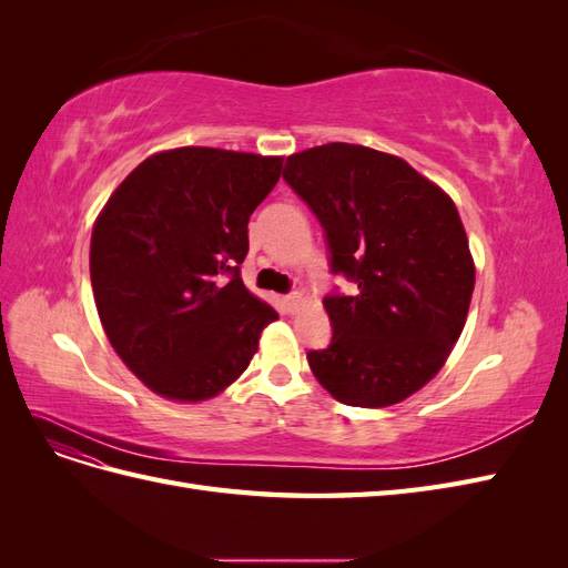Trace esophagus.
<instances>
[{"mask_svg":"<svg viewBox=\"0 0 568 568\" xmlns=\"http://www.w3.org/2000/svg\"><path fill=\"white\" fill-rule=\"evenodd\" d=\"M286 307H288V313H294L296 311V307L303 303V294H298V291H294V294H288L286 298Z\"/></svg>","mask_w":568,"mask_h":568,"instance_id":"obj_1","label":"esophagus"}]
</instances>
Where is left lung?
I'll return each instance as SVG.
<instances>
[{"instance_id":"obj_1","label":"left lung","mask_w":568,"mask_h":568,"mask_svg":"<svg viewBox=\"0 0 568 568\" xmlns=\"http://www.w3.org/2000/svg\"><path fill=\"white\" fill-rule=\"evenodd\" d=\"M284 180L324 230L332 343L307 353L343 405L388 407L432 382L464 329L474 261L453 199L390 153L332 142L286 159Z\"/></svg>"}]
</instances>
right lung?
Returning a JSON list of instances; mask_svg holds the SVG:
<instances>
[{
  "instance_id": "add662e5",
  "label": "right lung",
  "mask_w": 568,
  "mask_h": 568,
  "mask_svg": "<svg viewBox=\"0 0 568 568\" xmlns=\"http://www.w3.org/2000/svg\"><path fill=\"white\" fill-rule=\"evenodd\" d=\"M280 156L182 146L136 165L97 217L90 277L120 359L170 400L199 403L248 367L277 313L242 282L248 220Z\"/></svg>"
}]
</instances>
